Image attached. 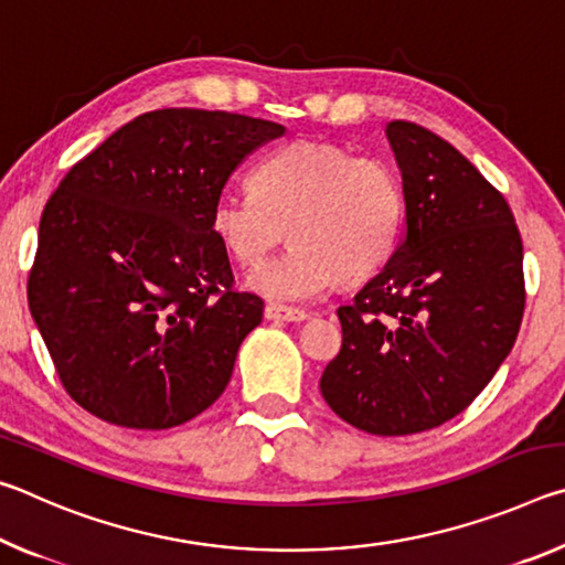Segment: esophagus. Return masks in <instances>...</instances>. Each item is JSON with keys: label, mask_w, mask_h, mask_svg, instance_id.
<instances>
[{"label": "esophagus", "mask_w": 565, "mask_h": 565, "mask_svg": "<svg viewBox=\"0 0 565 565\" xmlns=\"http://www.w3.org/2000/svg\"><path fill=\"white\" fill-rule=\"evenodd\" d=\"M264 317L269 321H289V323H299L309 319V313L301 309H289V306H279V303H269L264 309Z\"/></svg>", "instance_id": "obj_1"}]
</instances>
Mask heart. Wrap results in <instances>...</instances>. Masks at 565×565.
I'll use <instances>...</instances> for the list:
<instances>
[{
    "label": "heart",
    "mask_w": 565,
    "mask_h": 565,
    "mask_svg": "<svg viewBox=\"0 0 565 565\" xmlns=\"http://www.w3.org/2000/svg\"><path fill=\"white\" fill-rule=\"evenodd\" d=\"M404 222V186L376 157L329 141H294L254 171V191L222 189L212 232L228 256L256 266L289 228L291 248L246 276L254 294L279 303L311 301L343 279L379 271Z\"/></svg>",
    "instance_id": "obj_1"
}]
</instances>
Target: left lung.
Returning a JSON list of instances; mask_svg holds the SVG:
<instances>
[{
    "label": "left lung",
    "instance_id": "left-lung-1",
    "mask_svg": "<svg viewBox=\"0 0 565 565\" xmlns=\"http://www.w3.org/2000/svg\"><path fill=\"white\" fill-rule=\"evenodd\" d=\"M386 139L404 179V238L337 311L343 343L319 386L347 424L406 436L461 414L511 353L523 244L501 191L461 151L401 119Z\"/></svg>",
    "mask_w": 565,
    "mask_h": 565
}]
</instances>
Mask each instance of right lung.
<instances>
[{
	"label": "right lung",
	"mask_w": 565,
	"mask_h": 565,
	"mask_svg": "<svg viewBox=\"0 0 565 565\" xmlns=\"http://www.w3.org/2000/svg\"><path fill=\"white\" fill-rule=\"evenodd\" d=\"M284 131L244 114L147 111L56 186L26 299L66 394L89 414L159 431L224 394L264 301L234 289L212 204Z\"/></svg>",
	"instance_id": "add662e5"
}]
</instances>
